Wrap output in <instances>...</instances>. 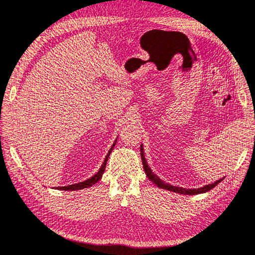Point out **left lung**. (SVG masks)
Masks as SVG:
<instances>
[{
    "label": "left lung",
    "mask_w": 255,
    "mask_h": 255,
    "mask_svg": "<svg viewBox=\"0 0 255 255\" xmlns=\"http://www.w3.org/2000/svg\"><path fill=\"white\" fill-rule=\"evenodd\" d=\"M140 154H141V160H142V166H143V169H144V172H146L147 177L150 179V180L156 184V186L158 188H161V189H166V190H169V191H172V192H177V193H180V194H189V196H193V194H199V193H204L207 192L209 190H211V189H213L214 187L217 186V184L220 183L222 180V179H219V180H217L216 182H212V183H209L207 184V186H203L201 188H197V189H186V188H182V187H176V186H171V184L169 183H166L163 182L160 178H159L156 173H153L151 171L150 167L148 166L147 163V160L146 158H144V154H143V147L142 144H140Z\"/></svg>",
    "instance_id": "1"
}]
</instances>
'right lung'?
<instances>
[{"label": "right lung", "instance_id": "obj_1", "mask_svg": "<svg viewBox=\"0 0 255 255\" xmlns=\"http://www.w3.org/2000/svg\"><path fill=\"white\" fill-rule=\"evenodd\" d=\"M116 141L117 139L115 140V142L113 143V146L111 147V149H109V151L107 153L106 158H105V160L102 164L101 169H99L97 173H95L93 177H91L89 179H87V180L85 181H82V182H78V183H74V184H71V186H65V187H56L57 190H65V191H74V190H81V189H84V188H88V187H92L93 184L97 183L99 180H101L102 177H103V173L105 171V168H106V164H107V160L109 156H111V152L113 151V149L115 147V144H116Z\"/></svg>", "mask_w": 255, "mask_h": 255}]
</instances>
